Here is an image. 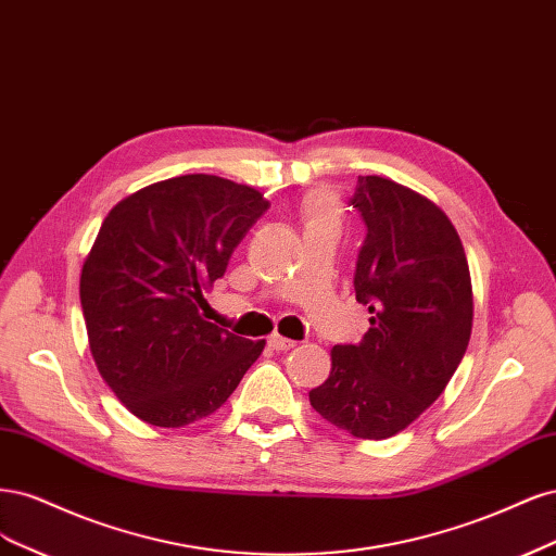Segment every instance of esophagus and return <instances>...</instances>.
<instances>
[{
	"label": "esophagus",
	"instance_id": "34e87169",
	"mask_svg": "<svg viewBox=\"0 0 556 556\" xmlns=\"http://www.w3.org/2000/svg\"><path fill=\"white\" fill-rule=\"evenodd\" d=\"M267 344H270L275 351H291L298 346V342H293V339L281 337V334H273L270 339H267Z\"/></svg>",
	"mask_w": 556,
	"mask_h": 556
}]
</instances>
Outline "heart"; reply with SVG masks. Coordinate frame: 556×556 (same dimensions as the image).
Wrapping results in <instances>:
<instances>
[{
  "label": "heart",
  "instance_id": "b5f03b06",
  "mask_svg": "<svg viewBox=\"0 0 556 556\" xmlns=\"http://www.w3.org/2000/svg\"><path fill=\"white\" fill-rule=\"evenodd\" d=\"M300 214L304 226H328L334 228L339 226V219H342V210H339V203L334 199V193L328 189H314L302 199Z\"/></svg>",
  "mask_w": 556,
  "mask_h": 556
}]
</instances>
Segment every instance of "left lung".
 <instances>
[{
  "label": "left lung",
  "instance_id": "obj_1",
  "mask_svg": "<svg viewBox=\"0 0 556 556\" xmlns=\"http://www.w3.org/2000/svg\"><path fill=\"white\" fill-rule=\"evenodd\" d=\"M351 205L367 236L355 300L369 307L361 344H337L326 383L309 392L330 425L357 439L402 432L445 390L469 346L473 293L455 226L425 195L357 175Z\"/></svg>",
  "mask_w": 556,
  "mask_h": 556
}]
</instances>
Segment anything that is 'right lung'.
<instances>
[{
  "label": "right lung",
  "mask_w": 556,
  "mask_h": 556,
  "mask_svg": "<svg viewBox=\"0 0 556 556\" xmlns=\"http://www.w3.org/2000/svg\"><path fill=\"white\" fill-rule=\"evenodd\" d=\"M270 207L217 175H180L119 201L80 275L89 351L131 414L185 427L214 414L265 342L210 324L203 293Z\"/></svg>",
  "instance_id": "right-lung-1"
}]
</instances>
